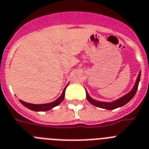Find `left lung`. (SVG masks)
I'll use <instances>...</instances> for the list:
<instances>
[{
  "label": "left lung",
  "instance_id": "1",
  "mask_svg": "<svg viewBox=\"0 0 149 149\" xmlns=\"http://www.w3.org/2000/svg\"><path fill=\"white\" fill-rule=\"evenodd\" d=\"M140 77H141V71L139 72L138 75V77H137V79L136 81V84H135L134 87L131 90V92H129L128 94H127L126 95H124L122 98H119V99L116 100L114 102H111V103H108V102H98V101H96V100L92 99L89 95H88V92H86V98L88 100L90 103L93 104V105L96 106V107H101V108H104V109L107 110H113L116 109L117 107H122V106L125 105L126 104L128 103L131 99H132L134 95H136V91L138 89L139 86V82L140 80Z\"/></svg>",
  "mask_w": 149,
  "mask_h": 149
}]
</instances>
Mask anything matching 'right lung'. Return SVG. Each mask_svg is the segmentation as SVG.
I'll list each match as a JSON object with an SVG mask.
<instances>
[{
    "mask_svg": "<svg viewBox=\"0 0 149 149\" xmlns=\"http://www.w3.org/2000/svg\"><path fill=\"white\" fill-rule=\"evenodd\" d=\"M68 86V85H67ZM67 86L65 87L64 89H63V92H62V95L60 96L59 98H57L56 101L53 102H51V103L48 104H30V103H27V102H25L22 100H19V102L29 109L32 110V111H49V110L52 109L53 107H56L58 104L61 103V102H63V98H64L65 96V90H66V88H67Z\"/></svg>",
    "mask_w": 149,
    "mask_h": 149,
    "instance_id": "obj_1",
    "label": "right lung"
}]
</instances>
